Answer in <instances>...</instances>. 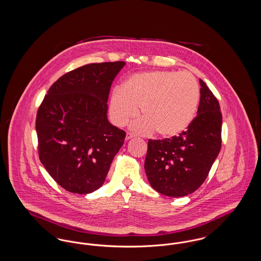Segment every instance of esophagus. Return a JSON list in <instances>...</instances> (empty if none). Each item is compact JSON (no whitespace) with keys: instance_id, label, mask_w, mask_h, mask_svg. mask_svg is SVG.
<instances>
[{"instance_id":"obj_1","label":"esophagus","mask_w":261,"mask_h":261,"mask_svg":"<svg viewBox=\"0 0 261 261\" xmlns=\"http://www.w3.org/2000/svg\"><path fill=\"white\" fill-rule=\"evenodd\" d=\"M132 138H133V136H132L131 134L127 133V134H126V137H125V140H126V141H129V140H130V139H132Z\"/></svg>"}]
</instances>
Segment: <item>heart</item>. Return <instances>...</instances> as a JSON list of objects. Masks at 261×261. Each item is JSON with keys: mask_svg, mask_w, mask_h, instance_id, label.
Segmentation results:
<instances>
[{"mask_svg": "<svg viewBox=\"0 0 261 261\" xmlns=\"http://www.w3.org/2000/svg\"><path fill=\"white\" fill-rule=\"evenodd\" d=\"M199 97V83L190 72H141L112 92L110 114L113 123L122 127L136 117L141 108L143 117L130 126L133 132L147 136L156 130L162 137L177 136L194 120Z\"/></svg>", "mask_w": 261, "mask_h": 261, "instance_id": "b5f03b06", "label": "heart"}]
</instances>
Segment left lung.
<instances>
[{
  "instance_id": "1",
  "label": "left lung",
  "mask_w": 261,
  "mask_h": 261,
  "mask_svg": "<svg viewBox=\"0 0 261 261\" xmlns=\"http://www.w3.org/2000/svg\"><path fill=\"white\" fill-rule=\"evenodd\" d=\"M196 118L178 137L148 142L145 171L149 184L164 196L185 197L204 182L221 149L222 114L217 99L199 79Z\"/></svg>"
}]
</instances>
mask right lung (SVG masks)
<instances>
[{
  "label": "right lung",
  "instance_id": "right-lung-1",
  "mask_svg": "<svg viewBox=\"0 0 261 261\" xmlns=\"http://www.w3.org/2000/svg\"><path fill=\"white\" fill-rule=\"evenodd\" d=\"M124 62L90 63L62 75L37 112L39 158L66 191L87 195L105 183L125 132L108 119V99Z\"/></svg>",
  "mask_w": 261,
  "mask_h": 261
}]
</instances>
